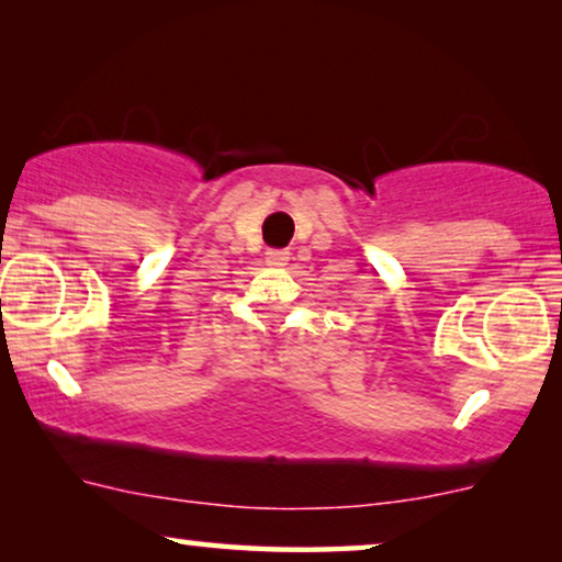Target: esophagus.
Instances as JSON below:
<instances>
[{
	"label": "esophagus",
	"instance_id": "esophagus-1",
	"mask_svg": "<svg viewBox=\"0 0 562 562\" xmlns=\"http://www.w3.org/2000/svg\"><path fill=\"white\" fill-rule=\"evenodd\" d=\"M266 263L273 266V268L289 266V250H268L266 252Z\"/></svg>",
	"mask_w": 562,
	"mask_h": 562
}]
</instances>
